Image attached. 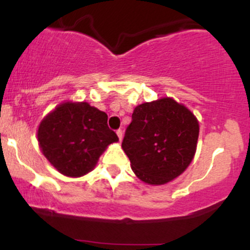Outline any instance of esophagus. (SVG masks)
Returning <instances> with one entry per match:
<instances>
[{
    "label": "esophagus",
    "instance_id": "1",
    "mask_svg": "<svg viewBox=\"0 0 250 250\" xmlns=\"http://www.w3.org/2000/svg\"><path fill=\"white\" fill-rule=\"evenodd\" d=\"M116 134H117V136H119V140H120V141H121V140H122V136H123V133H122L121 129H117V130H116Z\"/></svg>",
    "mask_w": 250,
    "mask_h": 250
}]
</instances>
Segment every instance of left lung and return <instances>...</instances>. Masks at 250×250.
Wrapping results in <instances>:
<instances>
[{
    "instance_id": "left-lung-1",
    "label": "left lung",
    "mask_w": 250,
    "mask_h": 250,
    "mask_svg": "<svg viewBox=\"0 0 250 250\" xmlns=\"http://www.w3.org/2000/svg\"><path fill=\"white\" fill-rule=\"evenodd\" d=\"M199 130V122L189 109L165 97L134 109L122 148L140 180L165 185L190 165Z\"/></svg>"
}]
</instances>
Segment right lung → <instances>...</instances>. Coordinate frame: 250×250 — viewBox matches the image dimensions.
<instances>
[{"label": "right lung", "mask_w": 250, "mask_h": 250, "mask_svg": "<svg viewBox=\"0 0 250 250\" xmlns=\"http://www.w3.org/2000/svg\"><path fill=\"white\" fill-rule=\"evenodd\" d=\"M107 121L104 111L87 102L62 103L40 123V148L60 173L80 177L93 170L110 143L119 141Z\"/></svg>", "instance_id": "obj_1"}]
</instances>
